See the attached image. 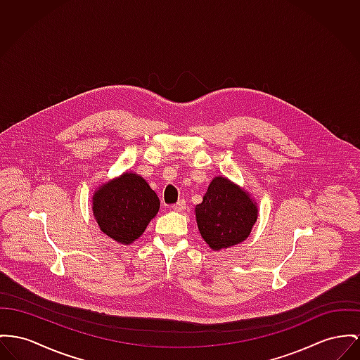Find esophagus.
Returning <instances> with one entry per match:
<instances>
[{"label": "esophagus", "mask_w": 360, "mask_h": 360, "mask_svg": "<svg viewBox=\"0 0 360 360\" xmlns=\"http://www.w3.org/2000/svg\"><path fill=\"white\" fill-rule=\"evenodd\" d=\"M186 207H187V202H186L184 199H181V200H179L177 203L172 205V209H173L174 212H184Z\"/></svg>", "instance_id": "obj_1"}]
</instances>
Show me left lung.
<instances>
[{
	"instance_id": "8db88e82",
	"label": "left lung",
	"mask_w": 360,
	"mask_h": 360,
	"mask_svg": "<svg viewBox=\"0 0 360 360\" xmlns=\"http://www.w3.org/2000/svg\"><path fill=\"white\" fill-rule=\"evenodd\" d=\"M195 214L202 238L218 251L248 238L258 209L247 192L218 176L210 183L203 202L196 205Z\"/></svg>"
}]
</instances>
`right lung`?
<instances>
[{
	"mask_svg": "<svg viewBox=\"0 0 360 360\" xmlns=\"http://www.w3.org/2000/svg\"><path fill=\"white\" fill-rule=\"evenodd\" d=\"M160 210V199L146 180L124 173L94 193L93 212L103 233L121 244L138 239Z\"/></svg>",
	"mask_w": 360,
	"mask_h": 360,
	"instance_id": "right-lung-1",
	"label": "right lung"
}]
</instances>
